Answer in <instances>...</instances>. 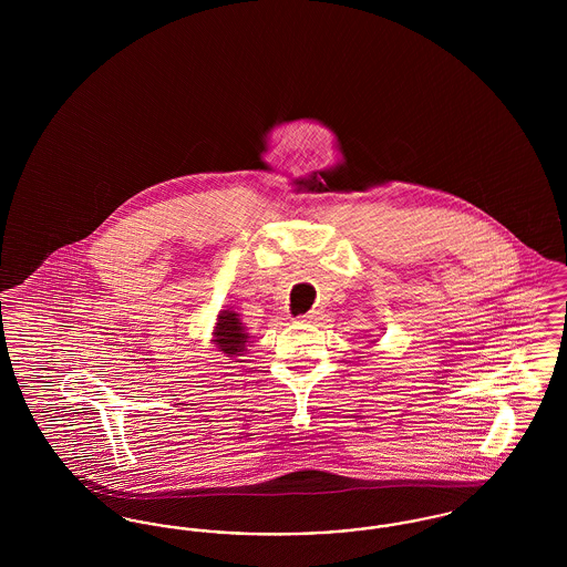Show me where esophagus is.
<instances>
[{
  "instance_id": "obj_1",
  "label": "esophagus",
  "mask_w": 567,
  "mask_h": 567,
  "mask_svg": "<svg viewBox=\"0 0 567 567\" xmlns=\"http://www.w3.org/2000/svg\"><path fill=\"white\" fill-rule=\"evenodd\" d=\"M299 321H301V323H312V321H315V315H312V312L301 315V317H299Z\"/></svg>"
}]
</instances>
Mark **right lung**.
Listing matches in <instances>:
<instances>
[{
    "label": "right lung",
    "mask_w": 567,
    "mask_h": 567,
    "mask_svg": "<svg viewBox=\"0 0 567 567\" xmlns=\"http://www.w3.org/2000/svg\"><path fill=\"white\" fill-rule=\"evenodd\" d=\"M248 333L244 331L243 323L238 319L236 312H229V310H223L218 315V323L215 329V342L216 347L220 351L225 352L227 357H234V354H240L244 352V344L248 342Z\"/></svg>",
    "instance_id": "obj_1"
}]
</instances>
